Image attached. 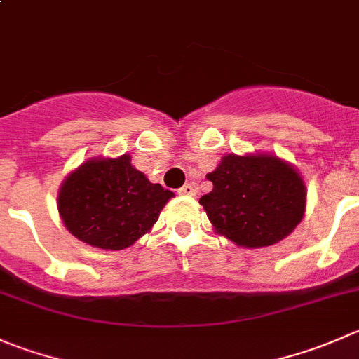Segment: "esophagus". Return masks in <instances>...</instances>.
Listing matches in <instances>:
<instances>
[{
	"label": "esophagus",
	"instance_id": "esophagus-1",
	"mask_svg": "<svg viewBox=\"0 0 359 359\" xmlns=\"http://www.w3.org/2000/svg\"><path fill=\"white\" fill-rule=\"evenodd\" d=\"M179 194L180 196H196V187L193 184H186V186L180 187Z\"/></svg>",
	"mask_w": 359,
	"mask_h": 359
}]
</instances>
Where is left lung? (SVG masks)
<instances>
[{
  "label": "left lung",
  "instance_id": "left-lung-1",
  "mask_svg": "<svg viewBox=\"0 0 359 359\" xmlns=\"http://www.w3.org/2000/svg\"><path fill=\"white\" fill-rule=\"evenodd\" d=\"M207 179L214 189L200 198V205L214 231L238 247L273 245L304 219V177L279 156L226 154Z\"/></svg>",
  "mask_w": 359,
  "mask_h": 359
}]
</instances>
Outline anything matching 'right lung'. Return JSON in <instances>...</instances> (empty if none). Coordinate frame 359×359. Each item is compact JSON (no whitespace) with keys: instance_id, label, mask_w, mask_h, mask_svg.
Segmentation results:
<instances>
[{"instance_id":"1","label":"right lung","mask_w":359,"mask_h":359,"mask_svg":"<svg viewBox=\"0 0 359 359\" xmlns=\"http://www.w3.org/2000/svg\"><path fill=\"white\" fill-rule=\"evenodd\" d=\"M173 193L152 184L131 156L91 158L73 170L57 193L62 224L98 249L123 250L149 233Z\"/></svg>"}]
</instances>
